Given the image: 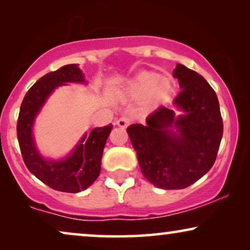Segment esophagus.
<instances>
[{"label":"esophagus","instance_id":"obj_1","mask_svg":"<svg viewBox=\"0 0 250 250\" xmlns=\"http://www.w3.org/2000/svg\"><path fill=\"white\" fill-rule=\"evenodd\" d=\"M131 122H132L131 118L126 117V116H123V117H121L117 122H116V124H117V126H119V127L126 128L129 124H131Z\"/></svg>","mask_w":250,"mask_h":250}]
</instances>
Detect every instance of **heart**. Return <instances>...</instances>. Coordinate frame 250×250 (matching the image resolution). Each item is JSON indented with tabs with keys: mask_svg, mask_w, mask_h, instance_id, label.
<instances>
[{
	"mask_svg": "<svg viewBox=\"0 0 250 250\" xmlns=\"http://www.w3.org/2000/svg\"><path fill=\"white\" fill-rule=\"evenodd\" d=\"M172 91L168 78L162 77L153 71H142L124 85L122 95L125 98H145L148 104H156L167 98Z\"/></svg>",
	"mask_w": 250,
	"mask_h": 250,
	"instance_id": "heart-1",
	"label": "heart"
}]
</instances>
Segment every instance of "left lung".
<instances>
[{"label":"left lung","instance_id":"1","mask_svg":"<svg viewBox=\"0 0 250 250\" xmlns=\"http://www.w3.org/2000/svg\"><path fill=\"white\" fill-rule=\"evenodd\" d=\"M173 76L182 88L173 104L184 114L162 105L146 125L127 127L142 174L165 190L184 189L203 177L214 165L223 136L220 104L208 82L180 63Z\"/></svg>","mask_w":250,"mask_h":250}]
</instances>
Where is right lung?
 <instances>
[{"label": "right lung", "instance_id": "obj_1", "mask_svg": "<svg viewBox=\"0 0 250 250\" xmlns=\"http://www.w3.org/2000/svg\"><path fill=\"white\" fill-rule=\"evenodd\" d=\"M84 82V75L77 64H66L44 75L26 93L17 123V136L27 168L46 186L62 192L77 193L98 179L102 153L112 126L93 128L90 135L82 138L69 156L61 160H47L40 155L32 128L41 108L58 86Z\"/></svg>", "mask_w": 250, "mask_h": 250}]
</instances>
